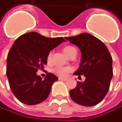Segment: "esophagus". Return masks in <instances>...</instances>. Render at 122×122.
Returning <instances> with one entry per match:
<instances>
[{
	"label": "esophagus",
	"mask_w": 122,
	"mask_h": 122,
	"mask_svg": "<svg viewBox=\"0 0 122 122\" xmlns=\"http://www.w3.org/2000/svg\"><path fill=\"white\" fill-rule=\"evenodd\" d=\"M59 80L62 81H67L66 78H61V77H59Z\"/></svg>",
	"instance_id": "obj_1"
}]
</instances>
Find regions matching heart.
<instances>
[{
    "label": "heart",
    "mask_w": 122,
    "mask_h": 122,
    "mask_svg": "<svg viewBox=\"0 0 122 122\" xmlns=\"http://www.w3.org/2000/svg\"><path fill=\"white\" fill-rule=\"evenodd\" d=\"M76 51V48L74 46H66L63 48L64 52L68 56H70L74 51ZM52 52L51 51V52H49V53L47 55V61L48 62H51V60H52ZM72 70H72L71 67H55L53 70V71L55 73L56 75L64 78V77H66L69 74V73H70L71 71H72Z\"/></svg>",
    "instance_id": "obj_1"
}]
</instances>
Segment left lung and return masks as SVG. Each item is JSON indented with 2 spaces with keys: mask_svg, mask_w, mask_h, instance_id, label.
<instances>
[{
  "mask_svg": "<svg viewBox=\"0 0 122 122\" xmlns=\"http://www.w3.org/2000/svg\"><path fill=\"white\" fill-rule=\"evenodd\" d=\"M65 38L81 52L80 66L74 74L85 77L84 82H77L76 87L70 91V96L78 104L95 106L109 92L113 77L112 56L102 41L89 33Z\"/></svg>",
  "mask_w": 122,
  "mask_h": 122,
  "instance_id": "8db88e82",
  "label": "left lung"
}]
</instances>
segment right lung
Listing matches in <instances>:
<instances>
[{"label":"right lung","instance_id":"right-lung-1","mask_svg":"<svg viewBox=\"0 0 122 122\" xmlns=\"http://www.w3.org/2000/svg\"><path fill=\"white\" fill-rule=\"evenodd\" d=\"M65 40L49 38L37 32L20 36L9 51L7 59V76L14 96L23 104H37L46 100L53 82L58 78L47 73L45 78L37 74L47 64L49 52Z\"/></svg>","mask_w":122,"mask_h":122}]
</instances>
